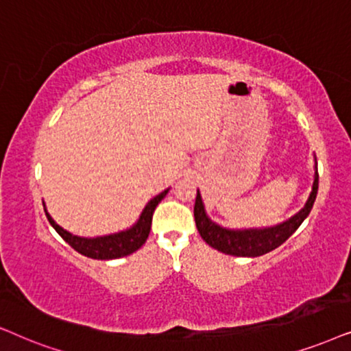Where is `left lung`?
I'll return each instance as SVG.
<instances>
[{"instance_id":"obj_1","label":"left lung","mask_w":351,"mask_h":351,"mask_svg":"<svg viewBox=\"0 0 351 351\" xmlns=\"http://www.w3.org/2000/svg\"><path fill=\"white\" fill-rule=\"evenodd\" d=\"M317 180H319V176H317V163L315 158V176H313L311 193L308 195L305 205L286 221L274 224V226L245 228V230H230V228H224L221 224L212 221L207 212H205L202 195L197 189L194 218L199 234L210 247L226 255L254 258V256L268 254V252L278 249L279 245L284 244L297 231L303 219L310 215L317 194Z\"/></svg>"}]
</instances>
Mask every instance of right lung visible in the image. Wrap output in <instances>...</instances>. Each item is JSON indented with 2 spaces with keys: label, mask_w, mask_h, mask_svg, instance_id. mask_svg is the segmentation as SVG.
<instances>
[{
  "label": "right lung",
  "mask_w": 351,
  "mask_h": 351,
  "mask_svg": "<svg viewBox=\"0 0 351 351\" xmlns=\"http://www.w3.org/2000/svg\"><path fill=\"white\" fill-rule=\"evenodd\" d=\"M168 191H170V188L162 191L160 194H157L156 197L149 200L133 226H130L123 231L114 232V234H106V236H97V237H82L65 231L64 228H60L59 224L54 221L53 217L48 213L45 202H43V207H45L46 218H48L51 226H53L54 230L58 231V234L62 237L70 247H73L78 254L90 256V258H95V260H114V258H121V256H127L130 254H133V252H136L138 249H141L144 242L147 241L149 232H151L154 210H156L157 205L160 204V200L168 194Z\"/></svg>",
  "instance_id": "obj_1"
}]
</instances>
